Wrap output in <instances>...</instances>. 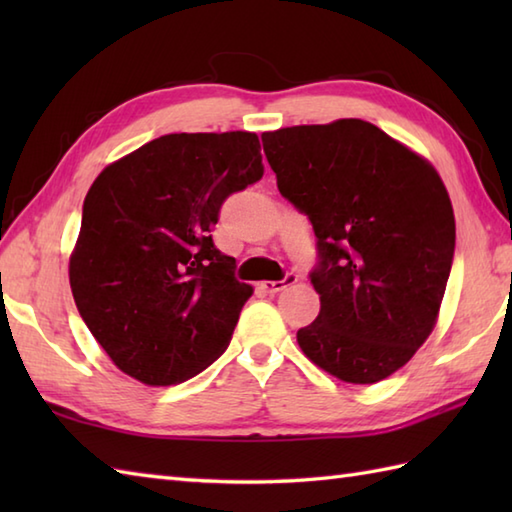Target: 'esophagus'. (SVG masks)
<instances>
[{
	"instance_id": "1",
	"label": "esophagus",
	"mask_w": 512,
	"mask_h": 512,
	"mask_svg": "<svg viewBox=\"0 0 512 512\" xmlns=\"http://www.w3.org/2000/svg\"><path fill=\"white\" fill-rule=\"evenodd\" d=\"M297 279H299L297 273H286V277L279 281H262V284H259V290L268 292V295H275V292H281L284 288L297 284Z\"/></svg>"
}]
</instances>
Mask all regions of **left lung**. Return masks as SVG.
<instances>
[{
	"label": "left lung",
	"instance_id": "8db88e82",
	"mask_svg": "<svg viewBox=\"0 0 512 512\" xmlns=\"http://www.w3.org/2000/svg\"><path fill=\"white\" fill-rule=\"evenodd\" d=\"M262 143L279 193L317 235L321 312L299 347L345 383H378L436 325L455 250L449 193L427 160L361 118L277 129Z\"/></svg>",
	"mask_w": 512,
	"mask_h": 512
}]
</instances>
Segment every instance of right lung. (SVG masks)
Segmentation results:
<instances>
[{
  "label": "right lung",
  "mask_w": 512,
  "mask_h": 512,
  "mask_svg": "<svg viewBox=\"0 0 512 512\" xmlns=\"http://www.w3.org/2000/svg\"><path fill=\"white\" fill-rule=\"evenodd\" d=\"M264 176L257 134H167L103 169L70 257L81 319L118 369L176 385L220 356L253 288L211 231Z\"/></svg>",
  "instance_id": "add662e5"
}]
</instances>
